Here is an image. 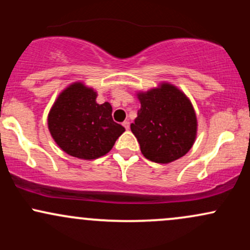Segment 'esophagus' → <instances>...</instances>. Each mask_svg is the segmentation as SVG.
<instances>
[{
  "mask_svg": "<svg viewBox=\"0 0 250 250\" xmlns=\"http://www.w3.org/2000/svg\"><path fill=\"white\" fill-rule=\"evenodd\" d=\"M122 125H123V127L127 129V130L129 129V127H130V123H129V121H125L122 123Z\"/></svg>",
  "mask_w": 250,
  "mask_h": 250,
  "instance_id": "1",
  "label": "esophagus"
}]
</instances>
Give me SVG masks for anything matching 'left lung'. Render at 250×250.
<instances>
[{
  "label": "left lung",
  "instance_id": "1",
  "mask_svg": "<svg viewBox=\"0 0 250 250\" xmlns=\"http://www.w3.org/2000/svg\"><path fill=\"white\" fill-rule=\"evenodd\" d=\"M141 108L130 129L146 159L169 163L186 155L194 145L197 120L188 97L174 85L137 94Z\"/></svg>",
  "mask_w": 250,
  "mask_h": 250
}]
</instances>
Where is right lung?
<instances>
[{"mask_svg": "<svg viewBox=\"0 0 250 250\" xmlns=\"http://www.w3.org/2000/svg\"><path fill=\"white\" fill-rule=\"evenodd\" d=\"M96 93L76 82L60 94L48 115V128L71 156L94 160L105 155L125 130L111 117L110 103H96Z\"/></svg>", "mask_w": 250, "mask_h": 250, "instance_id": "right-lung-1", "label": "right lung"}]
</instances>
